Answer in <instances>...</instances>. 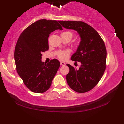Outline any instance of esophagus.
I'll list each match as a JSON object with an SVG mask.
<instances>
[{
    "label": "esophagus",
    "instance_id": "obj_1",
    "mask_svg": "<svg viewBox=\"0 0 124 124\" xmlns=\"http://www.w3.org/2000/svg\"><path fill=\"white\" fill-rule=\"evenodd\" d=\"M60 64L61 65H62V66H64V65H65V63H64V62H61V61L60 62Z\"/></svg>",
    "mask_w": 124,
    "mask_h": 124
}]
</instances>
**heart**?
Masks as SVG:
<instances>
[{
  "label": "heart",
  "instance_id": "1",
  "mask_svg": "<svg viewBox=\"0 0 124 124\" xmlns=\"http://www.w3.org/2000/svg\"><path fill=\"white\" fill-rule=\"evenodd\" d=\"M62 33L68 34V35H69L71 37V38H72V34L71 32H64ZM79 41L77 40L75 42V45H77L79 44ZM69 53H70V52L69 51H61V52H60L59 54H58V57H59V59L61 60H65L68 58V55H69Z\"/></svg>",
  "mask_w": 124,
  "mask_h": 124
}]
</instances>
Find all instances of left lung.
Instances as JSON below:
<instances>
[{
  "mask_svg": "<svg viewBox=\"0 0 124 124\" xmlns=\"http://www.w3.org/2000/svg\"><path fill=\"white\" fill-rule=\"evenodd\" d=\"M63 27L77 31L80 42L71 59L80 62L78 69L67 64L68 85L75 91L84 93L93 88L106 70L107 51L103 40L91 26L82 21H59Z\"/></svg>",
  "mask_w": 124,
  "mask_h": 124,
  "instance_id": "1",
  "label": "left lung"
}]
</instances>
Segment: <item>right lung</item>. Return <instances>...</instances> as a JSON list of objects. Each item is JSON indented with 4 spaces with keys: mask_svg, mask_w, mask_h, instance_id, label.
<instances>
[{
    "mask_svg": "<svg viewBox=\"0 0 124 124\" xmlns=\"http://www.w3.org/2000/svg\"><path fill=\"white\" fill-rule=\"evenodd\" d=\"M62 30L56 20L42 19L29 26L21 34L16 45L14 60L18 75L33 92L48 90L60 67L59 60L48 63L41 61L42 52L48 50V37L55 30Z\"/></svg>",
    "mask_w": 124,
    "mask_h": 124,
    "instance_id": "add662e5",
    "label": "right lung"
}]
</instances>
